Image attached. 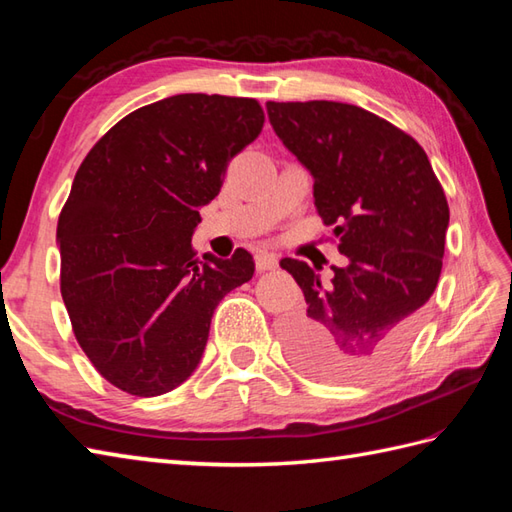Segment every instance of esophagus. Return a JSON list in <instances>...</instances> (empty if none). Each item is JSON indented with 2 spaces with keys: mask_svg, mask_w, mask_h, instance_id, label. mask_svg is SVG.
<instances>
[{
  "mask_svg": "<svg viewBox=\"0 0 512 512\" xmlns=\"http://www.w3.org/2000/svg\"><path fill=\"white\" fill-rule=\"evenodd\" d=\"M255 266L259 273H266V270H275L279 266V259L273 253H257L255 255Z\"/></svg>",
  "mask_w": 512,
  "mask_h": 512,
  "instance_id": "obj_1",
  "label": "esophagus"
}]
</instances>
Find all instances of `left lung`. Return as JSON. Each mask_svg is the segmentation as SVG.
Here are the masks:
<instances>
[{
    "label": "left lung",
    "mask_w": 512,
    "mask_h": 512,
    "mask_svg": "<svg viewBox=\"0 0 512 512\" xmlns=\"http://www.w3.org/2000/svg\"><path fill=\"white\" fill-rule=\"evenodd\" d=\"M270 125L314 178V206L350 259L332 284L281 259L306 297L284 328L306 374L358 383L394 365L438 286L449 204L416 138L363 107L266 103Z\"/></svg>",
    "instance_id": "obj_1"
}]
</instances>
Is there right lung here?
Here are the masks:
<instances>
[{
  "mask_svg": "<svg viewBox=\"0 0 512 512\" xmlns=\"http://www.w3.org/2000/svg\"><path fill=\"white\" fill-rule=\"evenodd\" d=\"M262 127L255 99L178 94L121 118L81 162L57 224L61 297L107 383L140 398L184 383L217 303L253 277L248 250L200 262L191 233Z\"/></svg>",
  "mask_w": 512,
  "mask_h": 512,
  "instance_id": "right-lung-1",
  "label": "right lung"
}]
</instances>
